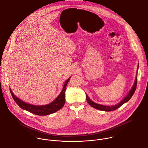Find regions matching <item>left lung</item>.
Returning <instances> with one entry per match:
<instances>
[{
    "mask_svg": "<svg viewBox=\"0 0 148 148\" xmlns=\"http://www.w3.org/2000/svg\"><path fill=\"white\" fill-rule=\"evenodd\" d=\"M138 68H139V64L138 65V68H137V70H136V77H135V79L134 83V85L132 86V87L131 88V89L130 90V91H129V92L128 93V94L126 95L119 103L115 104V105H111V106H108V105H101V104H99V103H97L95 102H94V101H92L88 96V95L86 94V99L88 102V103L91 105V106L97 110H101V111H112L114 110H116L117 108H119L121 105H122L123 103L127 102L132 97V95H134L135 90H136V84H137V75H138Z\"/></svg>",
    "mask_w": 148,
    "mask_h": 148,
    "instance_id": "left-lung-1",
    "label": "left lung"
}]
</instances>
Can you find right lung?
Returning <instances> with one entry per match:
<instances>
[{"label":"right lung","instance_id":"right-lung-1","mask_svg":"<svg viewBox=\"0 0 148 148\" xmlns=\"http://www.w3.org/2000/svg\"><path fill=\"white\" fill-rule=\"evenodd\" d=\"M70 78H71V77L69 78L66 80V81L64 82V86H63L61 92L57 97V98L51 102L46 105H32V104L25 102V101H23L22 100H21L20 98H18L17 97H16L13 94V92H12L10 88V91L13 99L21 108H22L24 110L27 111L35 115H41V116L47 115L57 112L64 106V105L65 103V101H66V86Z\"/></svg>","mask_w":148,"mask_h":148}]
</instances>
